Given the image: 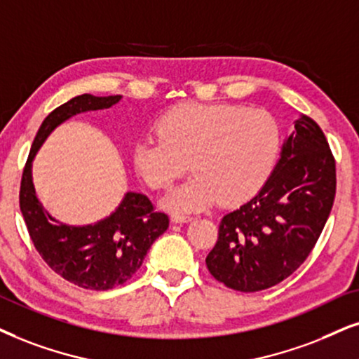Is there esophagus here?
I'll use <instances>...</instances> for the list:
<instances>
[{
	"mask_svg": "<svg viewBox=\"0 0 359 359\" xmlns=\"http://www.w3.org/2000/svg\"><path fill=\"white\" fill-rule=\"evenodd\" d=\"M170 219H172V222H175V224H185V222L192 220V217L184 215V213H172Z\"/></svg>",
	"mask_w": 359,
	"mask_h": 359,
	"instance_id": "1",
	"label": "esophagus"
}]
</instances>
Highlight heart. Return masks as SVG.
Returning <instances> with one entry per match:
<instances>
[{
  "label": "heart",
  "mask_w": 359,
  "mask_h": 359,
  "mask_svg": "<svg viewBox=\"0 0 359 359\" xmlns=\"http://www.w3.org/2000/svg\"><path fill=\"white\" fill-rule=\"evenodd\" d=\"M156 133L157 137H144L134 146L133 162L140 179L162 190L185 174L187 162L194 172L192 179L162 198L170 210L248 201L270 179L280 154L275 117L238 104H180L157 121Z\"/></svg>",
  "instance_id": "1"
}]
</instances>
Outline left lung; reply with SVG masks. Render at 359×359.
<instances>
[{
    "label": "left lung",
    "mask_w": 359,
    "mask_h": 359,
    "mask_svg": "<svg viewBox=\"0 0 359 359\" xmlns=\"http://www.w3.org/2000/svg\"><path fill=\"white\" fill-rule=\"evenodd\" d=\"M334 194L337 167L328 140L311 117L302 116L260 192L222 219L205 258L208 271L237 292L278 285L318 242Z\"/></svg>",
    "instance_id": "obj_1"
}]
</instances>
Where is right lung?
I'll use <instances>...</instances> for the list:
<instances>
[{"mask_svg":"<svg viewBox=\"0 0 359 359\" xmlns=\"http://www.w3.org/2000/svg\"><path fill=\"white\" fill-rule=\"evenodd\" d=\"M119 101L121 96L83 94L54 109L36 134L21 177L20 208L36 250L59 276L96 292L124 285L140 269L154 240L169 229V217L156 212L144 194L127 192L106 219L83 226L66 225L53 219L36 197L31 164L59 124L81 112L109 109Z\"/></svg>","mask_w":359,"mask_h":359,"instance_id":"add662e5","label":"right lung"}]
</instances>
